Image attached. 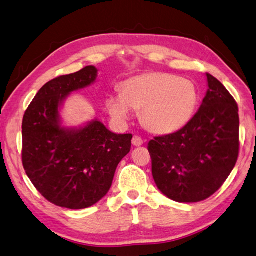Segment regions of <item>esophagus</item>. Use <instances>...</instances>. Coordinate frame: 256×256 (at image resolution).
Masks as SVG:
<instances>
[{"mask_svg": "<svg viewBox=\"0 0 256 256\" xmlns=\"http://www.w3.org/2000/svg\"><path fill=\"white\" fill-rule=\"evenodd\" d=\"M132 144L136 146H140L144 144V140L141 139V137H139V136H134V137L132 138Z\"/></svg>", "mask_w": 256, "mask_h": 256, "instance_id": "obj_1", "label": "esophagus"}]
</instances>
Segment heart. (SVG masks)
Here are the masks:
<instances>
[{
  "label": "heart",
  "mask_w": 256,
  "mask_h": 256,
  "mask_svg": "<svg viewBox=\"0 0 256 256\" xmlns=\"http://www.w3.org/2000/svg\"><path fill=\"white\" fill-rule=\"evenodd\" d=\"M197 100V90L190 80L151 71L124 81L120 93L110 95L106 105L117 122H127L134 108L141 110V122L151 132L171 134L190 122Z\"/></svg>",
  "instance_id": "obj_1"
}]
</instances>
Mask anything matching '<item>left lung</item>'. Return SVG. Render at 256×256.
Segmentation results:
<instances>
[{
    "label": "left lung",
    "mask_w": 256,
    "mask_h": 256,
    "mask_svg": "<svg viewBox=\"0 0 256 256\" xmlns=\"http://www.w3.org/2000/svg\"><path fill=\"white\" fill-rule=\"evenodd\" d=\"M208 90L178 132L149 141L152 175L170 200L197 202L214 195L239 156V108L224 84L207 73Z\"/></svg>",
    "instance_id": "left-lung-1"
}]
</instances>
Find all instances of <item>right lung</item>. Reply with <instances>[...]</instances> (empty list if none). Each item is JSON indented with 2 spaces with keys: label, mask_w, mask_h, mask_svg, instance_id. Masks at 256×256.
I'll return each instance as SVG.
<instances>
[{
  "label": "right lung",
  "mask_w": 256,
  "mask_h": 256,
  "mask_svg": "<svg viewBox=\"0 0 256 256\" xmlns=\"http://www.w3.org/2000/svg\"><path fill=\"white\" fill-rule=\"evenodd\" d=\"M96 74V68L88 66L49 81L22 117V166L36 190L56 206L83 209L100 202L132 148V134H112L98 120L78 130L60 127L62 100L93 83Z\"/></svg>",
  "instance_id": "add662e5"
}]
</instances>
